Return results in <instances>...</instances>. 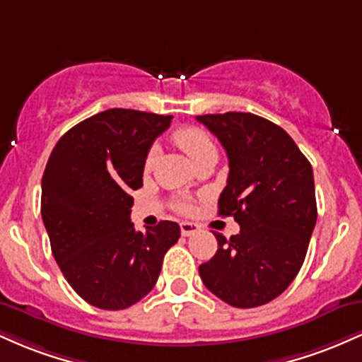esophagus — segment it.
Wrapping results in <instances>:
<instances>
[{"mask_svg": "<svg viewBox=\"0 0 362 362\" xmlns=\"http://www.w3.org/2000/svg\"><path fill=\"white\" fill-rule=\"evenodd\" d=\"M199 231V226L195 223H189V221H184L180 223V233L182 236H190V235H195Z\"/></svg>", "mask_w": 362, "mask_h": 362, "instance_id": "obj_1", "label": "esophagus"}]
</instances>
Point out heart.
<instances>
[{
  "label": "heart",
  "instance_id": "heart-1",
  "mask_svg": "<svg viewBox=\"0 0 362 362\" xmlns=\"http://www.w3.org/2000/svg\"><path fill=\"white\" fill-rule=\"evenodd\" d=\"M173 143H175L177 146L190 158L192 163H195L197 160H201L202 156L216 153L213 139H211L204 131H201V129L197 127L178 129V131L173 132ZM153 161H155V151H149V155L146 158L148 168L151 167ZM175 207L178 211H182V213H187V211L190 209L189 204H187V201H184V199H177Z\"/></svg>",
  "mask_w": 362,
  "mask_h": 362
}]
</instances>
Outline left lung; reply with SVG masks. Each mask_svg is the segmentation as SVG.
<instances>
[{
  "label": "left lung",
  "mask_w": 362,
  "mask_h": 362,
  "mask_svg": "<svg viewBox=\"0 0 362 362\" xmlns=\"http://www.w3.org/2000/svg\"><path fill=\"white\" fill-rule=\"evenodd\" d=\"M226 149L230 173L219 214L240 233H214L216 255L199 265L204 286L235 308H255L288 289L317 223L313 170L284 129L248 112L199 115Z\"/></svg>",
  "instance_id": "1"
}]
</instances>
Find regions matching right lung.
Wrapping results in <instances>:
<instances>
[{
    "instance_id": "add662e5",
    "label": "right lung",
    "mask_w": 362,
    "mask_h": 362,
    "mask_svg": "<svg viewBox=\"0 0 362 362\" xmlns=\"http://www.w3.org/2000/svg\"><path fill=\"white\" fill-rule=\"evenodd\" d=\"M172 115L109 109L69 129L42 177L40 213L52 255L69 286L90 305L124 310L155 288L180 226L131 223L132 190L143 185L149 148Z\"/></svg>"
}]
</instances>
